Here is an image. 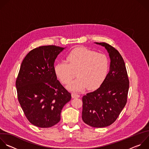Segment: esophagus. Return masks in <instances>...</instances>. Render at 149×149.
I'll return each mask as SVG.
<instances>
[{"label":"esophagus","instance_id":"obj_1","mask_svg":"<svg viewBox=\"0 0 149 149\" xmlns=\"http://www.w3.org/2000/svg\"><path fill=\"white\" fill-rule=\"evenodd\" d=\"M71 96H72V98H77V97H79V96H80L79 95H78V93H75V92H72L71 93Z\"/></svg>","mask_w":149,"mask_h":149}]
</instances>
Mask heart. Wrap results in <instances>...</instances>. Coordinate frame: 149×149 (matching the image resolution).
Here are the masks:
<instances>
[{
  "instance_id": "heart-1",
  "label": "heart",
  "mask_w": 149,
  "mask_h": 149,
  "mask_svg": "<svg viewBox=\"0 0 149 149\" xmlns=\"http://www.w3.org/2000/svg\"><path fill=\"white\" fill-rule=\"evenodd\" d=\"M66 62H59L54 66V72L63 84L74 78L67 88L72 91H81L85 88L93 90L100 86L106 79L109 61L107 56L84 47L74 49L67 56Z\"/></svg>"
}]
</instances>
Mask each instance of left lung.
<instances>
[{
	"label": "left lung",
	"mask_w": 149,
	"mask_h": 149,
	"mask_svg": "<svg viewBox=\"0 0 149 149\" xmlns=\"http://www.w3.org/2000/svg\"><path fill=\"white\" fill-rule=\"evenodd\" d=\"M105 47L111 58L108 75L96 90L82 97V119L93 127L112 125L127 102L129 81L124 60L119 52L106 42H96Z\"/></svg>",
	"instance_id": "1"
}]
</instances>
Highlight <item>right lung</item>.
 I'll list each match as a JSON object with an SVG mask.
<instances>
[{
  "instance_id": "add662e5",
  "label": "right lung",
  "mask_w": 149,
  "mask_h": 149,
  "mask_svg": "<svg viewBox=\"0 0 149 149\" xmlns=\"http://www.w3.org/2000/svg\"><path fill=\"white\" fill-rule=\"evenodd\" d=\"M64 48L44 45L31 50L23 60L16 81L19 102L28 120L38 127H50L61 119L71 98L57 79L54 61Z\"/></svg>"
}]
</instances>
